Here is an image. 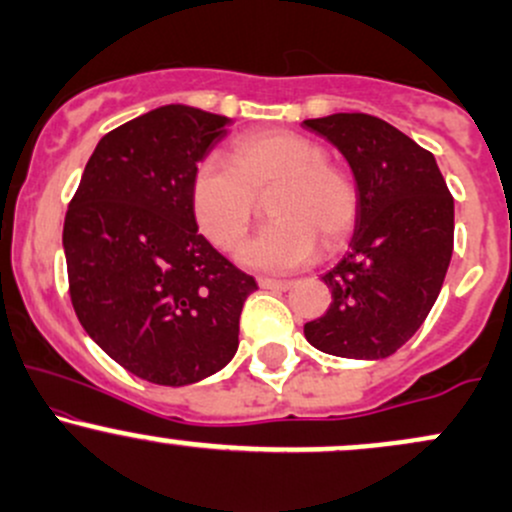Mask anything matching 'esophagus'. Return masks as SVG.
Wrapping results in <instances>:
<instances>
[{
  "instance_id": "esophagus-1",
  "label": "esophagus",
  "mask_w": 512,
  "mask_h": 512,
  "mask_svg": "<svg viewBox=\"0 0 512 512\" xmlns=\"http://www.w3.org/2000/svg\"><path fill=\"white\" fill-rule=\"evenodd\" d=\"M257 284L262 286V289H272V291H289L291 289V281H284V279H260Z\"/></svg>"
}]
</instances>
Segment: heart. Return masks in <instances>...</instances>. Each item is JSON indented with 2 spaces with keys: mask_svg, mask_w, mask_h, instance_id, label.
Here are the masks:
<instances>
[{
  "mask_svg": "<svg viewBox=\"0 0 512 512\" xmlns=\"http://www.w3.org/2000/svg\"><path fill=\"white\" fill-rule=\"evenodd\" d=\"M276 187L272 226L240 245L238 262L257 272H293L325 248H339L354 231L358 192L344 170L327 163L320 144L289 129L248 132L231 146V163L207 156L190 182L199 231L228 250L248 233L255 195Z\"/></svg>",
  "mask_w": 512,
  "mask_h": 512,
  "instance_id": "b5f03b06",
  "label": "heart"
}]
</instances>
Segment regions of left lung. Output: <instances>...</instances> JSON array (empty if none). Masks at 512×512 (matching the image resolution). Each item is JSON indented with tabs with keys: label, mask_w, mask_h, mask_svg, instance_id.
<instances>
[{
	"label": "left lung",
	"mask_w": 512,
	"mask_h": 512,
	"mask_svg": "<svg viewBox=\"0 0 512 512\" xmlns=\"http://www.w3.org/2000/svg\"><path fill=\"white\" fill-rule=\"evenodd\" d=\"M349 163L358 216L349 250L322 276L327 313L305 322V339L325 354L378 361L424 325L452 257L455 202L431 151L363 113L305 120Z\"/></svg>",
	"instance_id": "1"
}]
</instances>
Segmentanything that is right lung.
Returning <instances> with one entry per match:
<instances>
[{"mask_svg":"<svg viewBox=\"0 0 512 512\" xmlns=\"http://www.w3.org/2000/svg\"><path fill=\"white\" fill-rule=\"evenodd\" d=\"M228 125L180 103L125 122L93 149L64 219L81 327L149 383L192 385L226 366L257 289L199 233L190 204L192 173Z\"/></svg>","mask_w":512,"mask_h":512,"instance_id":"right-lung-1","label":"right lung"}]
</instances>
